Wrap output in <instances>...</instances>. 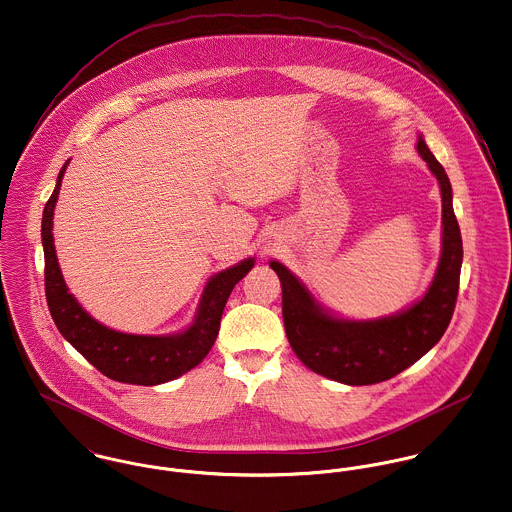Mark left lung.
Here are the masks:
<instances>
[{
	"instance_id": "obj_1",
	"label": "left lung",
	"mask_w": 512,
	"mask_h": 512,
	"mask_svg": "<svg viewBox=\"0 0 512 512\" xmlns=\"http://www.w3.org/2000/svg\"><path fill=\"white\" fill-rule=\"evenodd\" d=\"M417 150L427 161L442 193V257L425 298L403 314L376 321H349L323 314L310 292L280 263L271 269L282 286V319L288 343L315 374L349 386L390 380L429 353L444 335L458 298L462 236L452 208V187L444 167L423 136Z\"/></svg>"
}]
</instances>
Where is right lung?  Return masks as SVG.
I'll list each match as a JSON object with an SVG mask.
<instances>
[{
    "label": "right lung",
    "mask_w": 512,
    "mask_h": 512,
    "mask_svg": "<svg viewBox=\"0 0 512 512\" xmlns=\"http://www.w3.org/2000/svg\"><path fill=\"white\" fill-rule=\"evenodd\" d=\"M66 167L68 163L62 167L56 189L48 198L42 214L44 292L58 331L101 374L115 382L156 386L183 376L212 349L220 331V319L226 302L237 282L251 271L253 259L241 261L206 284L197 319L187 331L173 337H148L113 331L81 310L76 298L68 292L58 267L52 239V216Z\"/></svg>",
    "instance_id": "right-lung-1"
}]
</instances>
